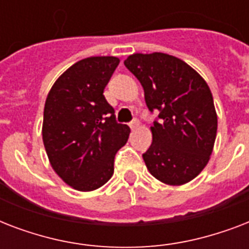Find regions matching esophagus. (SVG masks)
Here are the masks:
<instances>
[{
    "mask_svg": "<svg viewBox=\"0 0 249 249\" xmlns=\"http://www.w3.org/2000/svg\"><path fill=\"white\" fill-rule=\"evenodd\" d=\"M129 126H130V129H132V130H134V129H137L138 126H140V121L133 120L132 123H129Z\"/></svg>",
    "mask_w": 249,
    "mask_h": 249,
    "instance_id": "34e87169",
    "label": "esophagus"
}]
</instances>
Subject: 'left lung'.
I'll return each mask as SVG.
<instances>
[{"mask_svg":"<svg viewBox=\"0 0 249 249\" xmlns=\"http://www.w3.org/2000/svg\"><path fill=\"white\" fill-rule=\"evenodd\" d=\"M125 67L140 80L148 109L159 111L143 160L150 173L179 186L208 164L217 134V113L204 79L183 60L164 53L133 54Z\"/></svg>","mask_w":249,"mask_h":249,"instance_id":"obj_1","label":"left lung"}]
</instances>
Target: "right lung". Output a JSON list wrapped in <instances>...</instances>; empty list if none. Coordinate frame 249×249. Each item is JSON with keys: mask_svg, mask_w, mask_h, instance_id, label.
Returning <instances> with one entry per match:
<instances>
[{"mask_svg": "<svg viewBox=\"0 0 249 249\" xmlns=\"http://www.w3.org/2000/svg\"><path fill=\"white\" fill-rule=\"evenodd\" d=\"M120 60L90 56L68 68L45 102L42 140L53 169L67 185L93 191L113 174V160L129 138L103 90Z\"/></svg>", "mask_w": 249, "mask_h": 249, "instance_id": "obj_1", "label": "right lung"}]
</instances>
